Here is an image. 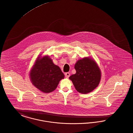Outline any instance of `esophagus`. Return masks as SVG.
<instances>
[{
  "label": "esophagus",
  "mask_w": 133,
  "mask_h": 133,
  "mask_svg": "<svg viewBox=\"0 0 133 133\" xmlns=\"http://www.w3.org/2000/svg\"><path fill=\"white\" fill-rule=\"evenodd\" d=\"M65 77H66V78H68V77L70 76V74L69 72H67V73H66L65 74Z\"/></svg>",
  "instance_id": "34e87169"
}]
</instances>
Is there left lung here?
I'll list each match as a JSON object with an SVG mask.
<instances>
[{"label": "left lung", "instance_id": "left-lung-1", "mask_svg": "<svg viewBox=\"0 0 133 133\" xmlns=\"http://www.w3.org/2000/svg\"><path fill=\"white\" fill-rule=\"evenodd\" d=\"M76 73L69 77L76 90L86 94L92 91L98 85L101 72L95 61L89 57L79 60L75 64Z\"/></svg>", "mask_w": 133, "mask_h": 133}]
</instances>
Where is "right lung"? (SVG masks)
Masks as SVG:
<instances>
[{
  "mask_svg": "<svg viewBox=\"0 0 133 133\" xmlns=\"http://www.w3.org/2000/svg\"><path fill=\"white\" fill-rule=\"evenodd\" d=\"M32 84L40 91L49 93L56 89L64 74L59 66L55 65L48 56L36 60L30 71Z\"/></svg>",
  "mask_w": 133,
  "mask_h": 133,
  "instance_id": "1",
  "label": "right lung"
}]
</instances>
